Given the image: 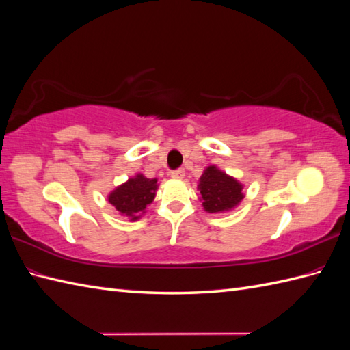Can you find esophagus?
<instances>
[{
	"label": "esophagus",
	"mask_w": 350,
	"mask_h": 350,
	"mask_svg": "<svg viewBox=\"0 0 350 350\" xmlns=\"http://www.w3.org/2000/svg\"><path fill=\"white\" fill-rule=\"evenodd\" d=\"M170 176H172L173 178H183V177H185V170H183V168L173 170V172L170 173Z\"/></svg>",
	"instance_id": "esophagus-1"
}]
</instances>
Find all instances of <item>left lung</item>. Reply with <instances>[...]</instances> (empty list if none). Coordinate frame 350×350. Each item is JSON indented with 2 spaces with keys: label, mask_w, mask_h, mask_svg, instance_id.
<instances>
[{
  "label": "left lung",
  "mask_w": 350,
  "mask_h": 350,
  "mask_svg": "<svg viewBox=\"0 0 350 350\" xmlns=\"http://www.w3.org/2000/svg\"><path fill=\"white\" fill-rule=\"evenodd\" d=\"M198 189L202 207L208 213H222L234 208L243 200V186L216 167H208L200 177Z\"/></svg>",
  "instance_id": "obj_1"
}]
</instances>
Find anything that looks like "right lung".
Wrapping results in <instances>:
<instances>
[{
  "label": "right lung",
  "mask_w": 350,
  "mask_h": 350,
  "mask_svg": "<svg viewBox=\"0 0 350 350\" xmlns=\"http://www.w3.org/2000/svg\"><path fill=\"white\" fill-rule=\"evenodd\" d=\"M157 182V178H146L143 174H137L113 191L109 195V202L122 215L129 216L131 221H137L155 198Z\"/></svg>",
  "instance_id": "obj_1"
}]
</instances>
